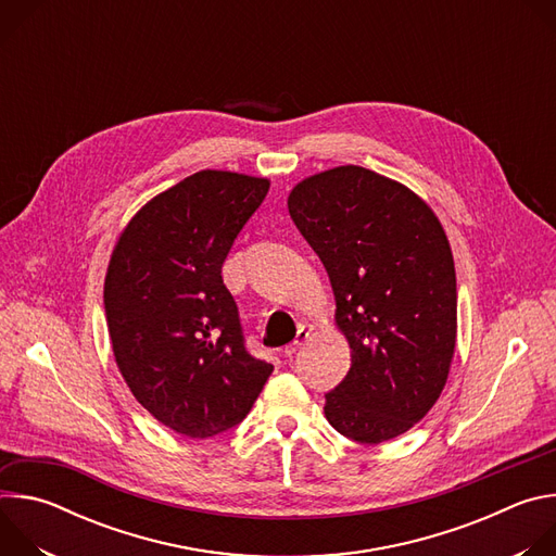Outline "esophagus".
Listing matches in <instances>:
<instances>
[{"mask_svg": "<svg viewBox=\"0 0 556 556\" xmlns=\"http://www.w3.org/2000/svg\"><path fill=\"white\" fill-rule=\"evenodd\" d=\"M309 334H312V330L309 328H301L299 332H296V339L290 343V345H286V350H283V354L288 356V358H292L303 345H305V341L309 339Z\"/></svg>", "mask_w": 556, "mask_h": 556, "instance_id": "1", "label": "esophagus"}]
</instances>
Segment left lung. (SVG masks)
Instances as JSON below:
<instances>
[{"mask_svg": "<svg viewBox=\"0 0 556 556\" xmlns=\"http://www.w3.org/2000/svg\"><path fill=\"white\" fill-rule=\"evenodd\" d=\"M288 211L324 262L352 365L326 418L363 444L409 431L438 403L457 339L448 237L409 187L343 165L296 182Z\"/></svg>", "mask_w": 556, "mask_h": 556, "instance_id": "1", "label": "left lung"}]
</instances>
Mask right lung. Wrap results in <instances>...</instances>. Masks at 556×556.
I'll list each match as a JSON object with an SVG mask.
<instances>
[{
	"instance_id": "right-lung-1",
	"label": "right lung",
	"mask_w": 556,
	"mask_h": 556,
	"mask_svg": "<svg viewBox=\"0 0 556 556\" xmlns=\"http://www.w3.org/2000/svg\"><path fill=\"white\" fill-rule=\"evenodd\" d=\"M268 178L204 169L151 198L121 230L108 332L134 399L165 427L211 438L242 422L273 365L247 352L222 264Z\"/></svg>"
}]
</instances>
